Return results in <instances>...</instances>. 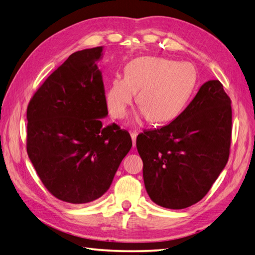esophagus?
<instances>
[{
    "instance_id": "34e87169",
    "label": "esophagus",
    "mask_w": 255,
    "mask_h": 255,
    "mask_svg": "<svg viewBox=\"0 0 255 255\" xmlns=\"http://www.w3.org/2000/svg\"><path fill=\"white\" fill-rule=\"evenodd\" d=\"M130 136H131V140H132V146L134 147V146H136V138H137V133H136V132H131V133H130Z\"/></svg>"
}]
</instances>
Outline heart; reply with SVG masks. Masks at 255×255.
I'll use <instances>...</instances> for the list:
<instances>
[{"label": "heart", "mask_w": 255, "mask_h": 255, "mask_svg": "<svg viewBox=\"0 0 255 255\" xmlns=\"http://www.w3.org/2000/svg\"><path fill=\"white\" fill-rule=\"evenodd\" d=\"M197 84L198 73L192 64L142 56L126 65L125 77H114L105 99L112 117L122 119L138 92L137 103L140 108L136 121L150 118L153 124H164L181 114Z\"/></svg>", "instance_id": "b5f03b06"}]
</instances>
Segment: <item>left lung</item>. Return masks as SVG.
Segmentation results:
<instances>
[{"mask_svg": "<svg viewBox=\"0 0 255 255\" xmlns=\"http://www.w3.org/2000/svg\"><path fill=\"white\" fill-rule=\"evenodd\" d=\"M231 131L230 98L220 82L208 81L170 124L138 134L151 200L173 210L200 201L228 162Z\"/></svg>", "mask_w": 255, "mask_h": 255, "instance_id": "1", "label": "left lung"}]
</instances>
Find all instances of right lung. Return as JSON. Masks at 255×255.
Masks as SVG:
<instances>
[{"instance_id":"1","label":"right lung","mask_w":255,"mask_h":255,"mask_svg":"<svg viewBox=\"0 0 255 255\" xmlns=\"http://www.w3.org/2000/svg\"><path fill=\"white\" fill-rule=\"evenodd\" d=\"M103 47L72 54L28 104L27 154L39 179L64 202H92L106 192L132 146L108 115L97 62Z\"/></svg>"}]
</instances>
